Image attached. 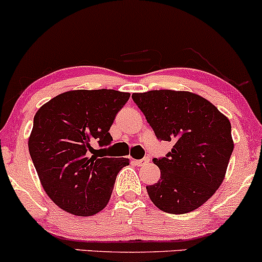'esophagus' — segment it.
<instances>
[{"instance_id": "1", "label": "esophagus", "mask_w": 262, "mask_h": 262, "mask_svg": "<svg viewBox=\"0 0 262 262\" xmlns=\"http://www.w3.org/2000/svg\"><path fill=\"white\" fill-rule=\"evenodd\" d=\"M149 157H145V158H143V159H140V160H134V163L137 164L138 166H142V165H144V164H146V163H149Z\"/></svg>"}]
</instances>
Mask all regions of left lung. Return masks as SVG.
Returning <instances> with one entry per match:
<instances>
[{
	"mask_svg": "<svg viewBox=\"0 0 262 262\" xmlns=\"http://www.w3.org/2000/svg\"><path fill=\"white\" fill-rule=\"evenodd\" d=\"M132 98L155 137L174 144L165 157L153 159L160 179L146 186L150 200L169 214L200 208L223 183L234 150L229 119L190 92L149 91Z\"/></svg>",
	"mask_w": 262,
	"mask_h": 262,
	"instance_id": "obj_1",
	"label": "left lung"
}]
</instances>
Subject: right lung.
Segmentation results:
<instances>
[{
  "mask_svg": "<svg viewBox=\"0 0 262 262\" xmlns=\"http://www.w3.org/2000/svg\"><path fill=\"white\" fill-rule=\"evenodd\" d=\"M129 97L114 89H80L59 94L37 111L28 150L43 189L64 211L91 216L108 204L129 159L102 157L93 144L111 145L109 129Z\"/></svg>",
  "mask_w": 262,
  "mask_h": 262,
  "instance_id": "right-lung-1",
  "label": "right lung"
}]
</instances>
